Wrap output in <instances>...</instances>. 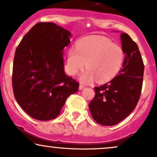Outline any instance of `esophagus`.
<instances>
[{
    "label": "esophagus",
    "mask_w": 157,
    "mask_h": 157,
    "mask_svg": "<svg viewBox=\"0 0 157 157\" xmlns=\"http://www.w3.org/2000/svg\"><path fill=\"white\" fill-rule=\"evenodd\" d=\"M85 87H86V86H85L84 85H82V84H80V86H79V89H80V90H82V89H84Z\"/></svg>",
    "instance_id": "1"
}]
</instances>
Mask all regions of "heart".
Instances as JSON below:
<instances>
[{
    "instance_id": "obj_1",
    "label": "heart",
    "mask_w": 157,
    "mask_h": 157,
    "mask_svg": "<svg viewBox=\"0 0 157 157\" xmlns=\"http://www.w3.org/2000/svg\"><path fill=\"white\" fill-rule=\"evenodd\" d=\"M125 52L120 45L102 36H91L78 41L76 49L70 48L67 54L66 70L68 75H76L84 68L80 76L83 83L94 80L106 82L120 71L125 60Z\"/></svg>"
}]
</instances>
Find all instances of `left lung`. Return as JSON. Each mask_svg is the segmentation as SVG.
Returning a JSON list of instances; mask_svg holds the SVG:
<instances>
[{
    "label": "left lung",
    "mask_w": 157,
    "mask_h": 157,
    "mask_svg": "<svg viewBox=\"0 0 157 157\" xmlns=\"http://www.w3.org/2000/svg\"><path fill=\"white\" fill-rule=\"evenodd\" d=\"M125 54L119 75L109 82L94 87L95 96L89 109L94 120L102 125H114L136 108L141 94L144 63L138 46L128 34H121Z\"/></svg>",
    "instance_id": "left-lung-1"
}]
</instances>
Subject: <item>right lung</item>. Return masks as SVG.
<instances>
[{
    "label": "right lung",
    "mask_w": 157,
    "mask_h": 157,
    "mask_svg": "<svg viewBox=\"0 0 157 157\" xmlns=\"http://www.w3.org/2000/svg\"><path fill=\"white\" fill-rule=\"evenodd\" d=\"M71 33L54 23H37L23 37L14 57L12 88L17 103L40 121L55 119L79 83L64 71L63 50Z\"/></svg>",
    "instance_id": "right-lung-1"
}]
</instances>
